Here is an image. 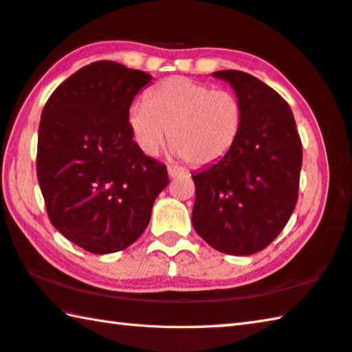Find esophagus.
Listing matches in <instances>:
<instances>
[{
	"instance_id": "1",
	"label": "esophagus",
	"mask_w": 352,
	"mask_h": 352,
	"mask_svg": "<svg viewBox=\"0 0 352 352\" xmlns=\"http://www.w3.org/2000/svg\"><path fill=\"white\" fill-rule=\"evenodd\" d=\"M168 174H169L170 178H177V177H182V175H183V170L169 166V168H168Z\"/></svg>"
}]
</instances>
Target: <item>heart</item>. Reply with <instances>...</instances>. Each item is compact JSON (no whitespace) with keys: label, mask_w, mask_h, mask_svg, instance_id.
<instances>
[{"label":"heart","mask_w":352,"mask_h":352,"mask_svg":"<svg viewBox=\"0 0 352 352\" xmlns=\"http://www.w3.org/2000/svg\"><path fill=\"white\" fill-rule=\"evenodd\" d=\"M244 123V107L229 89H215L189 78H169L131 105L128 126L137 146L157 155L170 146L175 155L209 168L230 154Z\"/></svg>","instance_id":"heart-1"}]
</instances>
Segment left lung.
<instances>
[{
    "instance_id": "left-lung-1",
    "label": "left lung",
    "mask_w": 352,
    "mask_h": 352,
    "mask_svg": "<svg viewBox=\"0 0 352 352\" xmlns=\"http://www.w3.org/2000/svg\"><path fill=\"white\" fill-rule=\"evenodd\" d=\"M243 102L235 148L213 166L192 172L194 229L213 249L245 256L261 252L290 219L298 201L302 143L288 103L254 76L219 70Z\"/></svg>"
}]
</instances>
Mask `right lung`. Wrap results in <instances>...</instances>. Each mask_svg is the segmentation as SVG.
<instances>
[{
    "instance_id": "obj_1",
    "label": "right lung",
    "mask_w": 352,
    "mask_h": 352,
    "mask_svg": "<svg viewBox=\"0 0 352 352\" xmlns=\"http://www.w3.org/2000/svg\"><path fill=\"white\" fill-rule=\"evenodd\" d=\"M153 76L98 60L54 89L41 114L36 174L52 224L96 254L126 249L146 229L166 166L142 153L128 126Z\"/></svg>"
}]
</instances>
